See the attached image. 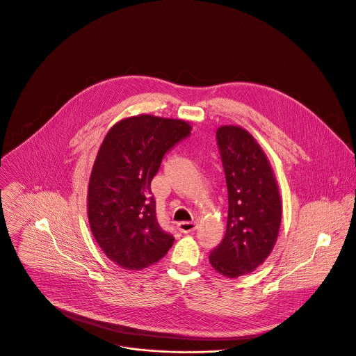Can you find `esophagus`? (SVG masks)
Segmentation results:
<instances>
[{"mask_svg": "<svg viewBox=\"0 0 356 356\" xmlns=\"http://www.w3.org/2000/svg\"><path fill=\"white\" fill-rule=\"evenodd\" d=\"M177 227H179V230H180L181 233H191V232H193V230L197 227V225L193 223V222H180V223L177 225Z\"/></svg>", "mask_w": 356, "mask_h": 356, "instance_id": "obj_1", "label": "esophagus"}]
</instances>
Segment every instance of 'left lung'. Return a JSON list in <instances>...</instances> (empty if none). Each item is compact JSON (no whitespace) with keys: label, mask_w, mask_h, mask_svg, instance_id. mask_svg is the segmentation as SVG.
Segmentation results:
<instances>
[{"label":"left lung","mask_w":356,"mask_h":356,"mask_svg":"<svg viewBox=\"0 0 356 356\" xmlns=\"http://www.w3.org/2000/svg\"><path fill=\"white\" fill-rule=\"evenodd\" d=\"M229 213L226 233L210 264L229 279L253 273L271 254L282 222V197L274 169L260 143L241 126L217 130Z\"/></svg>","instance_id":"obj_1"}]
</instances>
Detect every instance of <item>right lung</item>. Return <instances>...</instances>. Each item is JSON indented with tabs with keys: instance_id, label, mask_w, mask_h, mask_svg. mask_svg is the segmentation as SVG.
<instances>
[{
	"instance_id": "1",
	"label": "right lung",
	"mask_w": 356,
	"mask_h": 356,
	"mask_svg": "<svg viewBox=\"0 0 356 356\" xmlns=\"http://www.w3.org/2000/svg\"><path fill=\"white\" fill-rule=\"evenodd\" d=\"M191 129L183 119L139 113L116 122L100 145L88 184V220L104 254L124 270L147 268L173 245L157 222L150 183L165 153Z\"/></svg>"
}]
</instances>
